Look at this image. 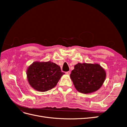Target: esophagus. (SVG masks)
I'll return each instance as SVG.
<instances>
[{
  "label": "esophagus",
  "instance_id": "1",
  "mask_svg": "<svg viewBox=\"0 0 127 127\" xmlns=\"http://www.w3.org/2000/svg\"><path fill=\"white\" fill-rule=\"evenodd\" d=\"M70 74V71H67V72H66V75H69Z\"/></svg>",
  "mask_w": 127,
  "mask_h": 127
}]
</instances>
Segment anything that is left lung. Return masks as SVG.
<instances>
[{
  "label": "left lung",
  "instance_id": "1",
  "mask_svg": "<svg viewBox=\"0 0 127 127\" xmlns=\"http://www.w3.org/2000/svg\"><path fill=\"white\" fill-rule=\"evenodd\" d=\"M105 70L98 64L78 63L70 75L78 92L84 94L92 93L98 90L106 78Z\"/></svg>",
  "mask_w": 127,
  "mask_h": 127
}]
</instances>
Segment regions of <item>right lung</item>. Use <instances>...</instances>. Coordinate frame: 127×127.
<instances>
[{
    "label": "right lung",
    "mask_w": 127,
    "mask_h": 127,
    "mask_svg": "<svg viewBox=\"0 0 127 127\" xmlns=\"http://www.w3.org/2000/svg\"><path fill=\"white\" fill-rule=\"evenodd\" d=\"M64 73L60 66L51 61H35L28 67L26 71L29 83L34 90L47 92L54 88Z\"/></svg>",
    "instance_id": "right-lung-1"
}]
</instances>
